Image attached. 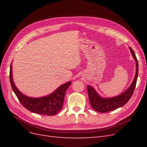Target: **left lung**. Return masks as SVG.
Here are the masks:
<instances>
[{"label":"left lung","instance_id":"obj_1","mask_svg":"<svg viewBox=\"0 0 147 147\" xmlns=\"http://www.w3.org/2000/svg\"><path fill=\"white\" fill-rule=\"evenodd\" d=\"M129 49L136 63V72L133 82L131 84V86L127 88V90L119 96L111 97V98H104V97H101L97 94V92L92 87L89 85L87 86L90 104L92 107L97 112L100 113H105L121 107L127 103L132 96L135 90L138 77L139 65H138V61L134 51L131 47H129Z\"/></svg>","mask_w":147,"mask_h":147}]
</instances>
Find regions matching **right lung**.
Wrapping results in <instances>:
<instances>
[{"instance_id": "obj_1", "label": "right lung", "mask_w": 147, "mask_h": 147, "mask_svg": "<svg viewBox=\"0 0 147 147\" xmlns=\"http://www.w3.org/2000/svg\"><path fill=\"white\" fill-rule=\"evenodd\" d=\"M11 65V64L10 67V81L11 88L20 103L26 109L31 112L48 116H53L59 112L63 108L65 92L72 83L71 82L63 84L51 94L47 96L33 98L22 94V92L16 87L12 78Z\"/></svg>"}]
</instances>
